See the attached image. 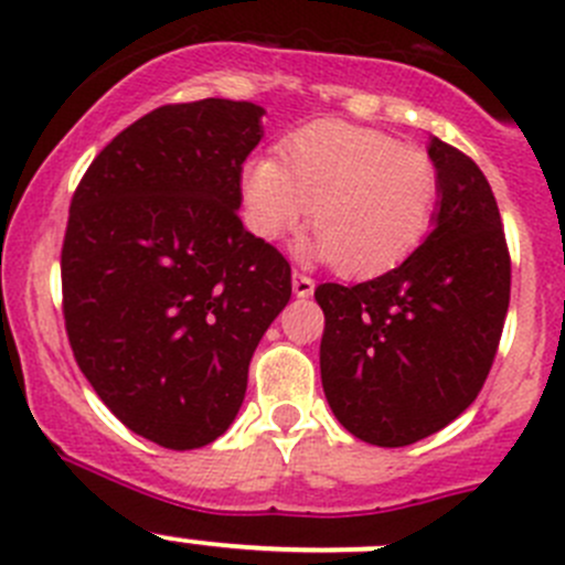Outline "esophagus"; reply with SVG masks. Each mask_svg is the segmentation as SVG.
<instances>
[{
    "label": "esophagus",
    "instance_id": "1",
    "mask_svg": "<svg viewBox=\"0 0 565 565\" xmlns=\"http://www.w3.org/2000/svg\"><path fill=\"white\" fill-rule=\"evenodd\" d=\"M292 289H295V295H298V298H309V295L315 292V278L306 276V273L295 270L292 273Z\"/></svg>",
    "mask_w": 565,
    "mask_h": 565
}]
</instances>
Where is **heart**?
I'll use <instances>...</instances> for the list:
<instances>
[{
    "label": "heart",
    "instance_id": "obj_1",
    "mask_svg": "<svg viewBox=\"0 0 565 565\" xmlns=\"http://www.w3.org/2000/svg\"><path fill=\"white\" fill-rule=\"evenodd\" d=\"M241 196L256 237L284 241L311 213L315 256L366 278L402 265L429 237L440 172L391 134L322 119L284 141L281 161L248 158Z\"/></svg>",
    "mask_w": 565,
    "mask_h": 565
}]
</instances>
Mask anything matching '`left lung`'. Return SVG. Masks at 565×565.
<instances>
[{"mask_svg":"<svg viewBox=\"0 0 565 565\" xmlns=\"http://www.w3.org/2000/svg\"><path fill=\"white\" fill-rule=\"evenodd\" d=\"M435 230L372 281L319 284V372L330 409L363 443L402 448L459 418L498 355L511 256L487 177L435 136Z\"/></svg>","mask_w":565,"mask_h":565,"instance_id":"left-lung-1","label":"left lung"}]
</instances>
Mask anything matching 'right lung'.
Masks as SVG:
<instances>
[{"label":"right lung","mask_w":565,"mask_h":565,"mask_svg":"<svg viewBox=\"0 0 565 565\" xmlns=\"http://www.w3.org/2000/svg\"><path fill=\"white\" fill-rule=\"evenodd\" d=\"M262 114L224 98L156 108L108 141L71 199L73 358L130 431L172 451L230 429L250 355L292 295L289 262L237 215Z\"/></svg>","instance_id":"1"}]
</instances>
